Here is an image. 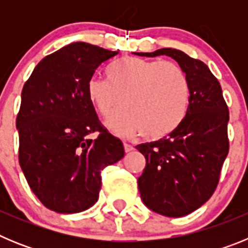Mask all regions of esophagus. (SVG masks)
I'll use <instances>...</instances> for the list:
<instances>
[{
	"instance_id": "34e87169",
	"label": "esophagus",
	"mask_w": 248,
	"mask_h": 248,
	"mask_svg": "<svg viewBox=\"0 0 248 248\" xmlns=\"http://www.w3.org/2000/svg\"><path fill=\"white\" fill-rule=\"evenodd\" d=\"M133 150H134V148H133L130 144L124 143V151H125V153H130V151H133Z\"/></svg>"
}]
</instances>
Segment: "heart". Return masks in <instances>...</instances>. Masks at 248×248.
Masks as SVG:
<instances>
[{"instance_id": "1", "label": "heart", "mask_w": 248, "mask_h": 248, "mask_svg": "<svg viewBox=\"0 0 248 248\" xmlns=\"http://www.w3.org/2000/svg\"><path fill=\"white\" fill-rule=\"evenodd\" d=\"M108 79L92 77L87 94L102 117L114 113L107 126L119 137L141 133L159 140L174 133L185 119L190 105L189 78L172 62L125 57L107 69Z\"/></svg>"}]
</instances>
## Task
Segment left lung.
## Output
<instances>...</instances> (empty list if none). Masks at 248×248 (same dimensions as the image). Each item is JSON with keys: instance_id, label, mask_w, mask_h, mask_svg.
Wrapping results in <instances>:
<instances>
[{"instance_id": "1", "label": "left lung", "mask_w": 248, "mask_h": 248, "mask_svg": "<svg viewBox=\"0 0 248 248\" xmlns=\"http://www.w3.org/2000/svg\"><path fill=\"white\" fill-rule=\"evenodd\" d=\"M141 57L168 56L190 82L189 110L181 125L157 141L137 145L146 165L138 179L144 205L163 216L181 217L211 198L229 154V108L209 67L183 50L161 48Z\"/></svg>"}]
</instances>
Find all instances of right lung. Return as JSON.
I'll list each match as a JSON object with an SVG mask.
<instances>
[{
	"instance_id": "1",
	"label": "right lung",
	"mask_w": 248,
	"mask_h": 248,
	"mask_svg": "<svg viewBox=\"0 0 248 248\" xmlns=\"http://www.w3.org/2000/svg\"><path fill=\"white\" fill-rule=\"evenodd\" d=\"M119 50L76 42L45 57L23 85L16 119L19 165L38 200L76 214L97 202L100 172L124 156L123 143L100 125L87 83ZM99 131L97 140L89 134Z\"/></svg>"
}]
</instances>
